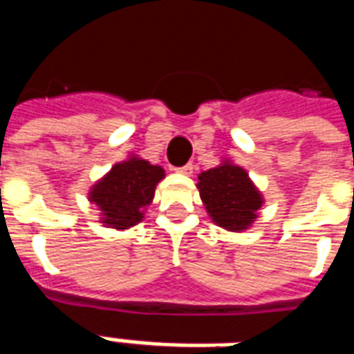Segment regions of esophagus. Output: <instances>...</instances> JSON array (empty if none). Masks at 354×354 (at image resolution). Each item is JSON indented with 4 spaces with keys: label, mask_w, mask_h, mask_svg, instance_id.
Here are the masks:
<instances>
[{
    "label": "esophagus",
    "mask_w": 354,
    "mask_h": 354,
    "mask_svg": "<svg viewBox=\"0 0 354 354\" xmlns=\"http://www.w3.org/2000/svg\"><path fill=\"white\" fill-rule=\"evenodd\" d=\"M178 174H183V176H191L193 174V165L191 163H187V165L180 167V169H176Z\"/></svg>",
    "instance_id": "obj_1"
}]
</instances>
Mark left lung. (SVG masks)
<instances>
[{
    "instance_id": "1",
    "label": "left lung",
    "mask_w": 354,
    "mask_h": 354,
    "mask_svg": "<svg viewBox=\"0 0 354 354\" xmlns=\"http://www.w3.org/2000/svg\"><path fill=\"white\" fill-rule=\"evenodd\" d=\"M200 198L216 226L242 233L253 226L263 207L264 196L244 167L224 158L221 165L198 174Z\"/></svg>"
}]
</instances>
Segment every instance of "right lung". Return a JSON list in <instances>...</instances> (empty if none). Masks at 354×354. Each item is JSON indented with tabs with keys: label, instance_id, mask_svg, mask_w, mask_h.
I'll use <instances>...</instances> for the list:
<instances>
[{
	"label": "right lung",
	"instance_id": "1",
	"mask_svg": "<svg viewBox=\"0 0 354 354\" xmlns=\"http://www.w3.org/2000/svg\"><path fill=\"white\" fill-rule=\"evenodd\" d=\"M165 178L163 167L152 165L138 154L118 161L88 191V200L99 209L104 227L124 232L138 226L152 204L156 185Z\"/></svg>",
	"mask_w": 354,
	"mask_h": 354
}]
</instances>
